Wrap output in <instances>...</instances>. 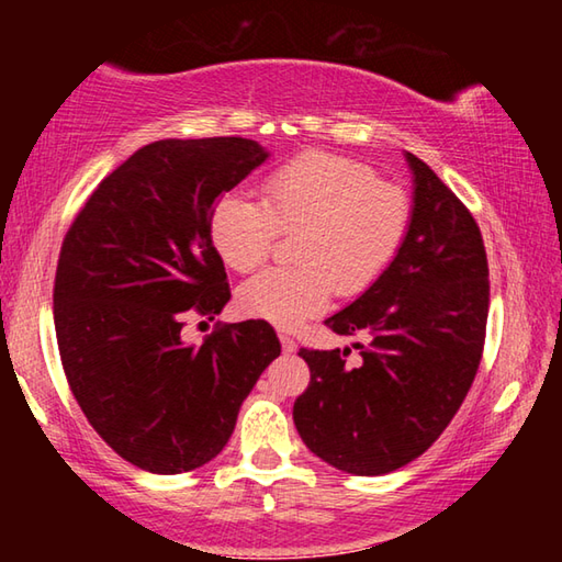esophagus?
Returning <instances> with one entry per match:
<instances>
[{"instance_id": "34e87169", "label": "esophagus", "mask_w": 562, "mask_h": 562, "mask_svg": "<svg viewBox=\"0 0 562 562\" xmlns=\"http://www.w3.org/2000/svg\"><path fill=\"white\" fill-rule=\"evenodd\" d=\"M280 345L284 355H292V351L297 349V341H294V337L288 335V331H280Z\"/></svg>"}]
</instances>
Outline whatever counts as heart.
<instances>
[{"label": "heart", "mask_w": 562, "mask_h": 562, "mask_svg": "<svg viewBox=\"0 0 562 562\" xmlns=\"http://www.w3.org/2000/svg\"><path fill=\"white\" fill-rule=\"evenodd\" d=\"M412 203L402 188L376 180L345 156L307 154L274 170L265 203L243 193L221 198L211 240L227 268L250 272L270 258L274 240L294 233V268H272L240 288V307L274 327H300L319 315L331 292L369 288L402 247Z\"/></svg>", "instance_id": "b5f03b06"}]
</instances>
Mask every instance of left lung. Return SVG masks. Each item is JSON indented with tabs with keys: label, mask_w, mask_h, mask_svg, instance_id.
Listing matches in <instances>:
<instances>
[{
	"label": "left lung",
	"mask_w": 562,
	"mask_h": 562,
	"mask_svg": "<svg viewBox=\"0 0 562 562\" xmlns=\"http://www.w3.org/2000/svg\"><path fill=\"white\" fill-rule=\"evenodd\" d=\"M414 178L408 231L386 270L325 319L351 349H300L310 386L292 408L307 449L335 469L382 475L422 456L451 424L479 372L488 319V260L479 225L434 170Z\"/></svg>",
	"instance_id": "1"
}]
</instances>
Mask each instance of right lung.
Returning <instances> with one entry per match:
<instances>
[{
	"label": "right lung",
	"mask_w": 562,
	"mask_h": 562,
	"mask_svg": "<svg viewBox=\"0 0 562 562\" xmlns=\"http://www.w3.org/2000/svg\"><path fill=\"white\" fill-rule=\"evenodd\" d=\"M270 158L250 138H166L136 150L93 190L64 237L54 327L66 379L121 459L183 473L225 449L247 394L280 357L265 319L180 339L188 312L231 300L211 215Z\"/></svg>",
	"instance_id": "obj_1"
}]
</instances>
